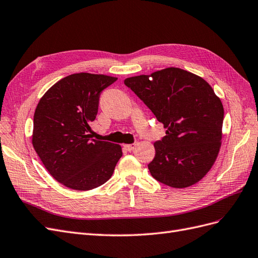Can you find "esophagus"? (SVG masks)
<instances>
[{
  "label": "esophagus",
  "instance_id": "34e87169",
  "mask_svg": "<svg viewBox=\"0 0 258 258\" xmlns=\"http://www.w3.org/2000/svg\"><path fill=\"white\" fill-rule=\"evenodd\" d=\"M136 143H132V144H126V145H123V148L124 150H127L128 152H131L132 150H134V148L136 147Z\"/></svg>",
  "mask_w": 258,
  "mask_h": 258
}]
</instances>
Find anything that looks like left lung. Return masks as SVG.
<instances>
[{
  "instance_id": "obj_1",
  "label": "left lung",
  "mask_w": 258,
  "mask_h": 258,
  "mask_svg": "<svg viewBox=\"0 0 258 258\" xmlns=\"http://www.w3.org/2000/svg\"><path fill=\"white\" fill-rule=\"evenodd\" d=\"M167 128L148 169L158 182L184 188L204 177L220 152L224 108L201 77L178 68L124 80Z\"/></svg>"
}]
</instances>
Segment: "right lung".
Returning <instances> with one entry per match:
<instances>
[{"mask_svg": "<svg viewBox=\"0 0 258 258\" xmlns=\"http://www.w3.org/2000/svg\"><path fill=\"white\" fill-rule=\"evenodd\" d=\"M116 77L77 73L50 87L38 102L32 144L54 179L74 190L104 184L122 156L121 147L91 139L100 93Z\"/></svg>", "mask_w": 258, "mask_h": 258, "instance_id": "1", "label": "right lung"}]
</instances>
